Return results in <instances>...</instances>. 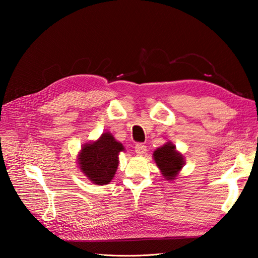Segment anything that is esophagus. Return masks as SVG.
Returning a JSON list of instances; mask_svg holds the SVG:
<instances>
[{
    "label": "esophagus",
    "instance_id": "1",
    "mask_svg": "<svg viewBox=\"0 0 258 258\" xmlns=\"http://www.w3.org/2000/svg\"><path fill=\"white\" fill-rule=\"evenodd\" d=\"M135 152L138 155H144L146 153V146L142 143H138L135 145Z\"/></svg>",
    "mask_w": 258,
    "mask_h": 258
}]
</instances>
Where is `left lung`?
<instances>
[{"label":"left lung","instance_id":"left-lung-1","mask_svg":"<svg viewBox=\"0 0 258 258\" xmlns=\"http://www.w3.org/2000/svg\"><path fill=\"white\" fill-rule=\"evenodd\" d=\"M153 157L163 176L167 180L175 179L185 164L184 156L176 151V147L172 142H167L166 144L156 149L153 153Z\"/></svg>","mask_w":258,"mask_h":258}]
</instances>
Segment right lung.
I'll list each match as a JSON object with an SVG mask.
<instances>
[{"instance_id":"obj_1","label":"right lung","mask_w":258,"mask_h":258,"mask_svg":"<svg viewBox=\"0 0 258 258\" xmlns=\"http://www.w3.org/2000/svg\"><path fill=\"white\" fill-rule=\"evenodd\" d=\"M124 146L105 132L95 142L86 143L78 156L79 166L85 176L96 185L111 182L118 166V154Z\"/></svg>"}]
</instances>
